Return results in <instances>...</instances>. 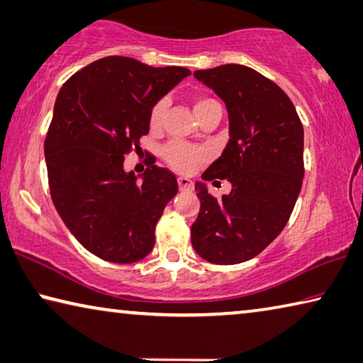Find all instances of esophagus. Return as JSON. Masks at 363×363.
Instances as JSON below:
<instances>
[{"instance_id":"1","label":"esophagus","mask_w":363,"mask_h":363,"mask_svg":"<svg viewBox=\"0 0 363 363\" xmlns=\"http://www.w3.org/2000/svg\"><path fill=\"white\" fill-rule=\"evenodd\" d=\"M177 184H179V189L182 192L194 191V182L192 179H189V177H179V179H177Z\"/></svg>"}]
</instances>
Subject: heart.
I'll return each mask as SVG.
<instances>
[{
    "mask_svg": "<svg viewBox=\"0 0 363 363\" xmlns=\"http://www.w3.org/2000/svg\"><path fill=\"white\" fill-rule=\"evenodd\" d=\"M211 105H218V103L213 99H208V96H199V99H195V101H194L195 114ZM166 108H168V101L166 100H158L152 106L150 125L153 129L161 128V124H163V121H164ZM164 160L168 161L169 166H172V168L177 171L191 172L197 168V164L202 163L203 153L195 150V148H192V147L182 145V143H171V145L166 147V150H164Z\"/></svg>",
    "mask_w": 363,
    "mask_h": 363,
    "instance_id": "obj_1",
    "label": "heart"
}]
</instances>
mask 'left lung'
<instances>
[{
    "label": "left lung",
    "instance_id": "obj_1",
    "mask_svg": "<svg viewBox=\"0 0 363 363\" xmlns=\"http://www.w3.org/2000/svg\"><path fill=\"white\" fill-rule=\"evenodd\" d=\"M194 76L224 101L229 118L228 145L202 179H228L233 189L216 200L195 182L192 245L210 263H242L289 221L303 181V128L289 96L254 69L224 65Z\"/></svg>",
    "mask_w": 363,
    "mask_h": 363
}]
</instances>
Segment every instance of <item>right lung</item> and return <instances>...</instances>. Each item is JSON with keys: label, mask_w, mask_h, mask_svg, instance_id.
Instances as JSON below:
<instances>
[{"label": "right lung", "mask_w": 363, "mask_h": 363, "mask_svg": "<svg viewBox=\"0 0 363 363\" xmlns=\"http://www.w3.org/2000/svg\"><path fill=\"white\" fill-rule=\"evenodd\" d=\"M187 76L181 66L108 56L57 94L45 139L51 199L74 238L103 260L135 263L153 249L176 176L157 164L135 176L124 157L150 130L152 106Z\"/></svg>", "instance_id": "right-lung-1"}]
</instances>
